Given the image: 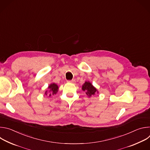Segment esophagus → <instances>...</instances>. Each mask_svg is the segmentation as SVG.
<instances>
[{
	"mask_svg": "<svg viewBox=\"0 0 150 150\" xmlns=\"http://www.w3.org/2000/svg\"><path fill=\"white\" fill-rule=\"evenodd\" d=\"M68 82H69V83H75V79H72V80H69V81H67Z\"/></svg>",
	"mask_w": 150,
	"mask_h": 150,
	"instance_id": "obj_1",
	"label": "esophagus"
}]
</instances>
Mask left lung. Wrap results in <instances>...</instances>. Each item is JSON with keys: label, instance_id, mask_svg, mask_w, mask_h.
<instances>
[{"label": "left lung", "instance_id": "left-lung-1", "mask_svg": "<svg viewBox=\"0 0 150 150\" xmlns=\"http://www.w3.org/2000/svg\"><path fill=\"white\" fill-rule=\"evenodd\" d=\"M82 89L89 97L95 95L96 93L97 92V89L94 87L93 85L89 82H85L82 85Z\"/></svg>", "mask_w": 150, "mask_h": 150}]
</instances>
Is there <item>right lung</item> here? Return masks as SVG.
<instances>
[{
	"label": "right lung",
	"mask_w": 150,
	"mask_h": 150,
	"mask_svg": "<svg viewBox=\"0 0 150 150\" xmlns=\"http://www.w3.org/2000/svg\"><path fill=\"white\" fill-rule=\"evenodd\" d=\"M48 88H49V91L50 92L49 96H51V95H54V94H56L57 93L59 87L56 83H52L49 85ZM45 94L47 95V91H46L45 92Z\"/></svg>",
	"instance_id": "obj_1"
}]
</instances>
